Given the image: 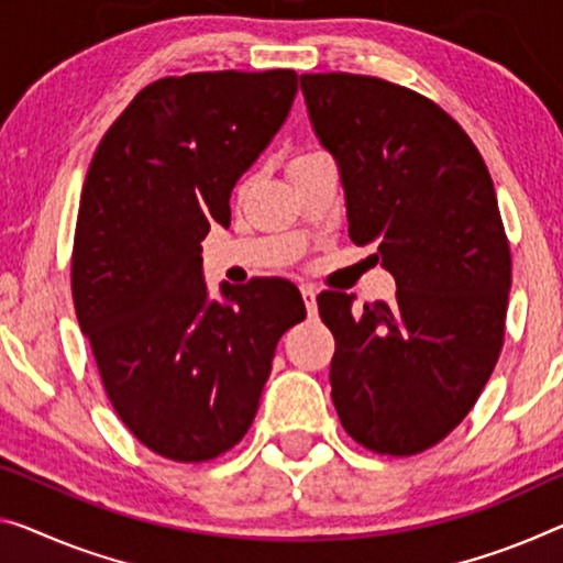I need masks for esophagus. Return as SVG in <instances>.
I'll use <instances>...</instances> for the list:
<instances>
[{
  "label": "esophagus",
  "instance_id": "1",
  "mask_svg": "<svg viewBox=\"0 0 563 563\" xmlns=\"http://www.w3.org/2000/svg\"><path fill=\"white\" fill-rule=\"evenodd\" d=\"M301 299H305V307L309 314L314 317L317 314V289L311 287V284H305V287H301Z\"/></svg>",
  "mask_w": 563,
  "mask_h": 563
}]
</instances>
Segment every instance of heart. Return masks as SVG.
<instances>
[{
    "mask_svg": "<svg viewBox=\"0 0 563 563\" xmlns=\"http://www.w3.org/2000/svg\"><path fill=\"white\" fill-rule=\"evenodd\" d=\"M319 153H301V155H297V158H294L291 163H305V161H311V158H317Z\"/></svg>",
    "mask_w": 563,
    "mask_h": 563,
    "instance_id": "heart-1",
    "label": "heart"
}]
</instances>
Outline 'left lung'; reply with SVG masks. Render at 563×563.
<instances>
[{
	"mask_svg": "<svg viewBox=\"0 0 563 563\" xmlns=\"http://www.w3.org/2000/svg\"><path fill=\"white\" fill-rule=\"evenodd\" d=\"M311 128L340 168L350 239L377 249L395 301L317 297L334 334L342 428L383 455L440 443L504 347L511 249L478 148L435 102L379 77L301 75Z\"/></svg>",
	"mask_w": 563,
	"mask_h": 563,
	"instance_id": "left-lung-1",
	"label": "left lung"
}]
</instances>
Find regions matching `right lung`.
<instances>
[{
  "mask_svg": "<svg viewBox=\"0 0 563 563\" xmlns=\"http://www.w3.org/2000/svg\"><path fill=\"white\" fill-rule=\"evenodd\" d=\"M297 73H191L135 95L92 155L73 301L118 418L153 453L201 463L252 428L279 336L307 317L284 279L221 284L201 241L287 120Z\"/></svg>",
  "mask_w": 563,
  "mask_h": 563,
  "instance_id": "add662e5",
  "label": "right lung"
}]
</instances>
